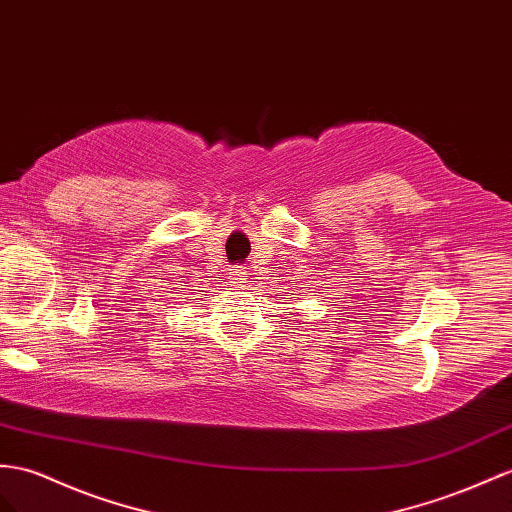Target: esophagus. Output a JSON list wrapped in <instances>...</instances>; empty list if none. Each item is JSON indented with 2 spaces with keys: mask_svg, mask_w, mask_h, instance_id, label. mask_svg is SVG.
Segmentation results:
<instances>
[{
  "mask_svg": "<svg viewBox=\"0 0 512 512\" xmlns=\"http://www.w3.org/2000/svg\"><path fill=\"white\" fill-rule=\"evenodd\" d=\"M233 283L238 287H244L248 281H246V270L244 268H238L233 272Z\"/></svg>",
  "mask_w": 512,
  "mask_h": 512,
  "instance_id": "obj_1",
  "label": "esophagus"
}]
</instances>
